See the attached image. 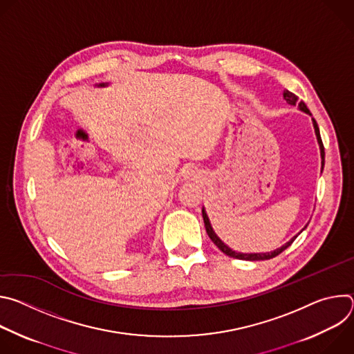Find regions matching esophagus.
Instances as JSON below:
<instances>
[{
  "mask_svg": "<svg viewBox=\"0 0 354 354\" xmlns=\"http://www.w3.org/2000/svg\"><path fill=\"white\" fill-rule=\"evenodd\" d=\"M185 179H187V180H197L198 179V174L196 171L190 169V171H187L185 174Z\"/></svg>",
  "mask_w": 354,
  "mask_h": 354,
  "instance_id": "esophagus-1",
  "label": "esophagus"
}]
</instances>
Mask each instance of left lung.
Wrapping results in <instances>:
<instances>
[{"label":"left lung","mask_w":354,"mask_h":354,"mask_svg":"<svg viewBox=\"0 0 354 354\" xmlns=\"http://www.w3.org/2000/svg\"><path fill=\"white\" fill-rule=\"evenodd\" d=\"M283 96H284V99H286V102L288 104V105H292V106H298V109L299 111H302V112H306V113H308V115H311L310 113V109L307 108V105L302 102V100H299L298 99V96L297 95H294L292 92H290V91H284L283 92ZM313 123H314V129H315V134H317V140H318V144H319V149H321V158H322V168H324V165H325V149H324V144H322V140H321V134H319V127H318V124H317V122H315V119L313 118ZM201 213H203V220H205V225H206V231H207V234H209V236H210V239L216 243V246L221 250V252H224L225 255H228V257H231V258H235V259H242V261H266V259H272V258H274V257H277V255H280L281 252L284 250V249H287L292 242H294V239L297 238V235L295 236H292L287 243H284L281 248H279V249H276V250H273V252H266V254H241V252H235V250H232L231 248H228L218 236H217V234L214 232V230H213V227H212V224H210V220H209V217H207V213H206V210H205V207L201 209ZM306 228V227H304ZM302 228V230H304Z\"/></svg>","instance_id":"1"}]
</instances>
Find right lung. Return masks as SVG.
<instances>
[{"mask_svg": "<svg viewBox=\"0 0 354 354\" xmlns=\"http://www.w3.org/2000/svg\"><path fill=\"white\" fill-rule=\"evenodd\" d=\"M106 85H108V84H99L97 86H106Z\"/></svg>", "mask_w": 354, "mask_h": 354, "instance_id": "1", "label": "right lung"}]
</instances>
